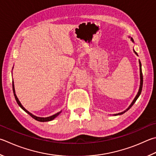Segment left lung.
<instances>
[{"label": "left lung", "mask_w": 156, "mask_h": 156, "mask_svg": "<svg viewBox=\"0 0 156 156\" xmlns=\"http://www.w3.org/2000/svg\"><path fill=\"white\" fill-rule=\"evenodd\" d=\"M131 40H132V42H134V40H133V39L132 38H131ZM134 52H135V54L136 55H137V53L135 52V50H134ZM139 65H140V87H139V90H138V93H137V95H136V96L135 97V98L134 99V100H133V101L132 102V104H130L129 105V106L125 110V111H123V112H120V113H118V114H115V115H122V114H123V113H125L126 111H127V110H128L130 108H131L133 105H134V104L136 102V101L137 100V99L138 98V97H139L140 96V93H141V91H142V89H143V73H142V69H141V63H140V61H139Z\"/></svg>", "instance_id": "1"}]
</instances>
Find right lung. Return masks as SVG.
Listing matches in <instances>:
<instances>
[{
    "instance_id": "right-lung-1",
    "label": "right lung",
    "mask_w": 156,
    "mask_h": 156,
    "mask_svg": "<svg viewBox=\"0 0 156 156\" xmlns=\"http://www.w3.org/2000/svg\"><path fill=\"white\" fill-rule=\"evenodd\" d=\"M12 86H13V94H14V96H15V99H16V101H17V103H18V105L20 106V108L22 109H23L25 112H26L27 113H28V114H29L31 117H33L34 119H35V120H37V121H41V122H45V121H52V120H53L55 118H56V117H57V116L60 114V113L61 112V111H60V112H57L56 113V114H55V115H52V116H50V117H37V116H35L34 115H33L32 113H30V112H29V111H28L27 110H26L23 107V106L21 104V103H20V101H19V100H18V98H17V96H16V92H15V88H14V84H13V81L12 82Z\"/></svg>"
}]
</instances>
